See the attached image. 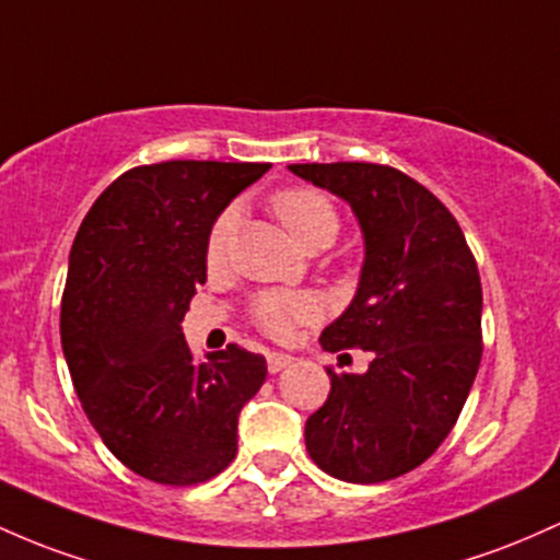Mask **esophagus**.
Instances as JSON below:
<instances>
[{
	"label": "esophagus",
	"instance_id": "1",
	"mask_svg": "<svg viewBox=\"0 0 560 560\" xmlns=\"http://www.w3.org/2000/svg\"><path fill=\"white\" fill-rule=\"evenodd\" d=\"M291 362H293V357L285 354V351H269V354H267L269 373H280V370L288 368Z\"/></svg>",
	"mask_w": 560,
	"mask_h": 560
}]
</instances>
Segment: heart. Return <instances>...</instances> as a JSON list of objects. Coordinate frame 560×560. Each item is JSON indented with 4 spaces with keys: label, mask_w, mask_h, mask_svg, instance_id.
I'll use <instances>...</instances> for the list:
<instances>
[{
    "label": "heart",
    "mask_w": 560,
    "mask_h": 560,
    "mask_svg": "<svg viewBox=\"0 0 560 560\" xmlns=\"http://www.w3.org/2000/svg\"><path fill=\"white\" fill-rule=\"evenodd\" d=\"M272 211L280 219L288 235L299 248L312 246L317 241H330L338 232V217L330 200L306 187L282 190L272 198ZM232 232H235V213L228 211L217 219L209 237V261L222 264L228 256ZM319 314L317 299L304 293H267L254 304V319L261 330L275 338H288L301 323H310Z\"/></svg>",
    "instance_id": "obj_1"
}]
</instances>
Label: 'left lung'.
<instances>
[{"instance_id":"1","label":"left lung","mask_w":560,"mask_h":560,"mask_svg":"<svg viewBox=\"0 0 560 560\" xmlns=\"http://www.w3.org/2000/svg\"><path fill=\"white\" fill-rule=\"evenodd\" d=\"M347 200L362 230L357 293L319 336L360 347L368 373H332L304 425L306 452L351 483L397 479L429 460L460 416L481 362V280L460 224L433 192L381 163H293Z\"/></svg>"}]
</instances>
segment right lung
Segmentation results:
<instances>
[{
	"label": "right lung",
	"instance_id": "add662e5",
	"mask_svg": "<svg viewBox=\"0 0 560 560\" xmlns=\"http://www.w3.org/2000/svg\"><path fill=\"white\" fill-rule=\"evenodd\" d=\"M272 163L166 161L121 174L68 256L62 354L81 407L124 466L190 487L235 460L237 416L267 360L230 343L192 357L182 332L219 213Z\"/></svg>",
	"mask_w": 560,
	"mask_h": 560
}]
</instances>
